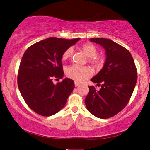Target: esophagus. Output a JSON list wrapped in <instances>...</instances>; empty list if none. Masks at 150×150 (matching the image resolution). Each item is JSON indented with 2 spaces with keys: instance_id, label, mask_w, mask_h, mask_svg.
<instances>
[{
  "instance_id": "obj_1",
  "label": "esophagus",
  "mask_w": 150,
  "mask_h": 150,
  "mask_svg": "<svg viewBox=\"0 0 150 150\" xmlns=\"http://www.w3.org/2000/svg\"><path fill=\"white\" fill-rule=\"evenodd\" d=\"M74 85H75L76 87H77V86H80V83H78L77 82H74Z\"/></svg>"
}]
</instances>
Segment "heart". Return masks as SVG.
<instances>
[{"label":"heart","mask_w":150,"mask_h":150,"mask_svg":"<svg viewBox=\"0 0 150 150\" xmlns=\"http://www.w3.org/2000/svg\"><path fill=\"white\" fill-rule=\"evenodd\" d=\"M80 50L88 58V62L93 66L94 68L99 70L103 67L105 63V58L101 54H98V49L96 45L90 43H86L80 47ZM73 50L68 48L65 50L62 55V60L70 59L72 56ZM92 70L89 67H78L72 65L66 69V74L70 78L78 82L84 81L92 74Z\"/></svg>","instance_id":"1"}]
</instances>
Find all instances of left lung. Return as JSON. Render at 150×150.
I'll return each instance as SVG.
<instances>
[{
  "mask_svg": "<svg viewBox=\"0 0 150 150\" xmlns=\"http://www.w3.org/2000/svg\"><path fill=\"white\" fill-rule=\"evenodd\" d=\"M90 41L101 45L107 58L103 68L91 79L101 88L98 91L93 86H89L85 103L94 116L109 119L127 106L137 81V69L130 52L124 47L105 38Z\"/></svg>",
  "mask_w": 150,
  "mask_h": 150,
  "instance_id": "1",
  "label": "left lung"
}]
</instances>
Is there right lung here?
I'll return each mask as SVG.
<instances>
[{
    "mask_svg": "<svg viewBox=\"0 0 150 150\" xmlns=\"http://www.w3.org/2000/svg\"><path fill=\"white\" fill-rule=\"evenodd\" d=\"M79 39L49 38L33 44L23 54L18 73V88L26 104L38 115L56 114L72 92V80L64 78L54 85L52 79L63 77L62 55Z\"/></svg>",
    "mask_w": 150,
    "mask_h": 150,
    "instance_id": "1",
    "label": "right lung"
}]
</instances>
